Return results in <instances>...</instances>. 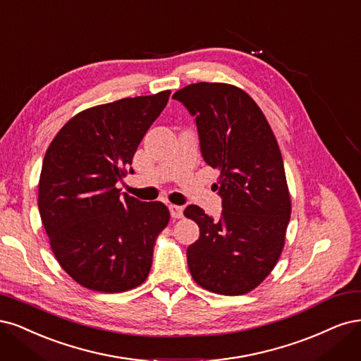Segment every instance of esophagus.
I'll return each mask as SVG.
<instances>
[{
  "label": "esophagus",
  "instance_id": "esophagus-1",
  "mask_svg": "<svg viewBox=\"0 0 361 361\" xmlns=\"http://www.w3.org/2000/svg\"><path fill=\"white\" fill-rule=\"evenodd\" d=\"M169 212H171V216L173 219H181L183 217V207H180V205L169 204Z\"/></svg>",
  "mask_w": 361,
  "mask_h": 361
}]
</instances>
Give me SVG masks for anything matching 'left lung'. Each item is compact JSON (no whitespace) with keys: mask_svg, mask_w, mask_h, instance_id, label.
<instances>
[{"mask_svg":"<svg viewBox=\"0 0 361 361\" xmlns=\"http://www.w3.org/2000/svg\"><path fill=\"white\" fill-rule=\"evenodd\" d=\"M172 99L195 117L222 197L219 220L197 205L184 210L200 226V238L188 247L190 274L212 293L246 294L270 274L285 244L290 197L281 149L258 104L238 87L197 82Z\"/></svg>","mask_w":361,"mask_h":361,"instance_id":"left-lung-1","label":"left lung"}]
</instances>
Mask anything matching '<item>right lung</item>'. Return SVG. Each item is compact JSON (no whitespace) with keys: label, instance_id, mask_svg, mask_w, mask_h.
I'll use <instances>...</instances> for the list:
<instances>
[{"label":"right lung","instance_id":"add662e5","mask_svg":"<svg viewBox=\"0 0 361 361\" xmlns=\"http://www.w3.org/2000/svg\"><path fill=\"white\" fill-rule=\"evenodd\" d=\"M169 94L166 90L79 112L46 151L39 181L42 222L63 270L88 289L124 293L149 273L169 210L159 201L120 193L117 183Z\"/></svg>","mask_w":361,"mask_h":361}]
</instances>
